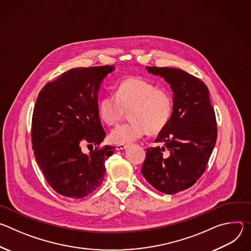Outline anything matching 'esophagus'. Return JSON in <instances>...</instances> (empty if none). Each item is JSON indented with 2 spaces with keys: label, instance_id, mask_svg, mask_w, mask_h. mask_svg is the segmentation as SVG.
I'll return each instance as SVG.
<instances>
[{
  "label": "esophagus",
  "instance_id": "34e87169",
  "mask_svg": "<svg viewBox=\"0 0 251 251\" xmlns=\"http://www.w3.org/2000/svg\"><path fill=\"white\" fill-rule=\"evenodd\" d=\"M126 148H128L127 145H117V146H116V150H118V151H120V150H125Z\"/></svg>",
  "mask_w": 251,
  "mask_h": 251
}]
</instances>
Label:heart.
<instances>
[{"label": "heart", "mask_w": 251, "mask_h": 251, "mask_svg": "<svg viewBox=\"0 0 251 251\" xmlns=\"http://www.w3.org/2000/svg\"><path fill=\"white\" fill-rule=\"evenodd\" d=\"M115 95H106L98 102V114L107 125L119 123L129 110L128 123L110 134L114 144L127 145L147 134H158L168 125L174 108L170 91L141 77L131 76L117 85Z\"/></svg>", "instance_id": "heart-1"}]
</instances>
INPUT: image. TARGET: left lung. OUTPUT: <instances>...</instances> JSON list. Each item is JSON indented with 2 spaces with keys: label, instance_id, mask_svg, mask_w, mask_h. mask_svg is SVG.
I'll list each match as a JSON object with an SVG mask.
<instances>
[{
  "label": "left lung",
  "instance_id": "left-lung-1",
  "mask_svg": "<svg viewBox=\"0 0 251 251\" xmlns=\"http://www.w3.org/2000/svg\"><path fill=\"white\" fill-rule=\"evenodd\" d=\"M146 68L170 84L174 108L155 140L163 146L146 149L141 173L156 190L173 195L191 188L203 174L217 142L216 114L201 79L178 68Z\"/></svg>",
  "mask_w": 251,
  "mask_h": 251
}]
</instances>
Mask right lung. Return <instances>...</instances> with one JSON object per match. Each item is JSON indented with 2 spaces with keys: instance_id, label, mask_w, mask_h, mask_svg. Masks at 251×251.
<instances>
[{
  "instance_id": "1",
  "label": "right lung",
  "mask_w": 251,
  "mask_h": 251,
  "mask_svg": "<svg viewBox=\"0 0 251 251\" xmlns=\"http://www.w3.org/2000/svg\"><path fill=\"white\" fill-rule=\"evenodd\" d=\"M114 66L69 69L41 90L31 120L35 161L59 195L80 199L95 191L105 175L113 146L98 148L105 138L98 114V91ZM88 142L98 147L81 151Z\"/></svg>"
}]
</instances>
